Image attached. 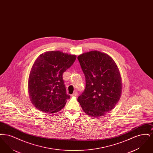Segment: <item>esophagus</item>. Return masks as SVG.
<instances>
[{
    "label": "esophagus",
    "mask_w": 153,
    "mask_h": 153,
    "mask_svg": "<svg viewBox=\"0 0 153 153\" xmlns=\"http://www.w3.org/2000/svg\"><path fill=\"white\" fill-rule=\"evenodd\" d=\"M78 96V94H77V92H74L73 94L72 95V96Z\"/></svg>",
    "instance_id": "34e87169"
}]
</instances>
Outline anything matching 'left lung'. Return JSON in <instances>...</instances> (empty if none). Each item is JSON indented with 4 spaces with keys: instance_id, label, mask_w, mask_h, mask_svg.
<instances>
[{
    "instance_id": "8db88e82",
    "label": "left lung",
    "mask_w": 153,
    "mask_h": 153,
    "mask_svg": "<svg viewBox=\"0 0 153 153\" xmlns=\"http://www.w3.org/2000/svg\"><path fill=\"white\" fill-rule=\"evenodd\" d=\"M77 58L84 73L86 87L77 100L90 117H102L120 100L122 82L119 68L108 54L97 51L84 53Z\"/></svg>"
}]
</instances>
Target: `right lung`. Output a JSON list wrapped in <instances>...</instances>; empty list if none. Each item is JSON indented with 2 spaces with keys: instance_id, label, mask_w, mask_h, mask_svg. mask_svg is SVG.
Returning a JSON list of instances; mask_svg holds the SVG:
<instances>
[{
  "instance_id": "right-lung-1",
  "label": "right lung",
  "mask_w": 153,
  "mask_h": 153,
  "mask_svg": "<svg viewBox=\"0 0 153 153\" xmlns=\"http://www.w3.org/2000/svg\"><path fill=\"white\" fill-rule=\"evenodd\" d=\"M76 59V55L57 51L45 52L36 58L28 81L30 99L36 108L54 114L64 107L70 96L66 94L62 74Z\"/></svg>"
}]
</instances>
